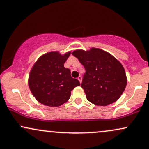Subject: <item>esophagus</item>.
<instances>
[{
  "instance_id": "obj_1",
  "label": "esophagus",
  "mask_w": 149,
  "mask_h": 149,
  "mask_svg": "<svg viewBox=\"0 0 149 149\" xmlns=\"http://www.w3.org/2000/svg\"><path fill=\"white\" fill-rule=\"evenodd\" d=\"M77 79H78V80L79 81L80 83H81V81H82V77H81V76H79Z\"/></svg>"
}]
</instances>
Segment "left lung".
Listing matches in <instances>:
<instances>
[{
  "label": "left lung",
  "instance_id": "1",
  "mask_svg": "<svg viewBox=\"0 0 149 149\" xmlns=\"http://www.w3.org/2000/svg\"><path fill=\"white\" fill-rule=\"evenodd\" d=\"M84 66L81 88L87 100L97 106L116 102L127 83L125 70L119 61L101 49L75 50L72 53Z\"/></svg>",
  "mask_w": 149,
  "mask_h": 149
}]
</instances>
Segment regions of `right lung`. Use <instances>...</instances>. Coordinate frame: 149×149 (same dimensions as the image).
Wrapping results in <instances>:
<instances>
[{"mask_svg": "<svg viewBox=\"0 0 149 149\" xmlns=\"http://www.w3.org/2000/svg\"><path fill=\"white\" fill-rule=\"evenodd\" d=\"M70 52L62 56L57 52L43 55L32 67L29 77V87L32 95L45 106H58L69 100L71 91L80 83L71 77L64 63Z\"/></svg>", "mask_w": 149, "mask_h": 149, "instance_id": "add662e5", "label": "right lung"}]
</instances>
